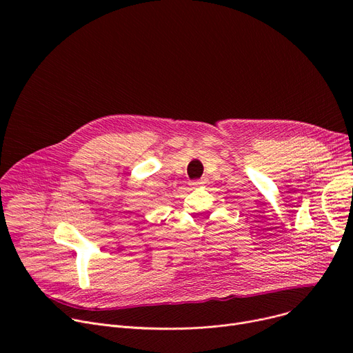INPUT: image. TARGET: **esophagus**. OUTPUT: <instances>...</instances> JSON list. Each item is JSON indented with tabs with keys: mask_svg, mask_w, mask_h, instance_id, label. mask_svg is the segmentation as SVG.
<instances>
[{
	"mask_svg": "<svg viewBox=\"0 0 353 353\" xmlns=\"http://www.w3.org/2000/svg\"><path fill=\"white\" fill-rule=\"evenodd\" d=\"M206 183H208V181H206V179H203V180H196V181H193L192 184H193L194 188H199V186H205Z\"/></svg>",
	"mask_w": 353,
	"mask_h": 353,
	"instance_id": "esophagus-1",
	"label": "esophagus"
}]
</instances>
